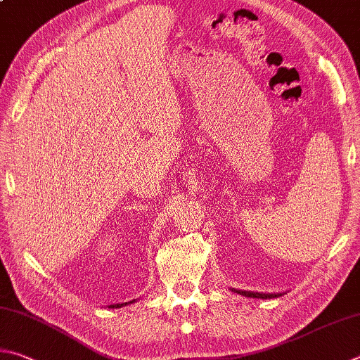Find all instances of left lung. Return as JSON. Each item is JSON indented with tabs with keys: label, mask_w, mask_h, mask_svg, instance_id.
Segmentation results:
<instances>
[{
	"label": "left lung",
	"mask_w": 360,
	"mask_h": 360,
	"mask_svg": "<svg viewBox=\"0 0 360 360\" xmlns=\"http://www.w3.org/2000/svg\"><path fill=\"white\" fill-rule=\"evenodd\" d=\"M231 291L240 294V296L245 297H252V299H274V297H280L285 292H257V291H244V290H234L230 288Z\"/></svg>",
	"instance_id": "left-lung-1"
}]
</instances>
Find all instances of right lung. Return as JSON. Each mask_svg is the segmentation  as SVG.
<instances>
[{
  "label": "right lung",
  "instance_id": "1",
  "mask_svg": "<svg viewBox=\"0 0 360 360\" xmlns=\"http://www.w3.org/2000/svg\"><path fill=\"white\" fill-rule=\"evenodd\" d=\"M134 302H136L135 299H134V300H130V302H122V304H113V305H108V309H121V307H126V305H129V304H134Z\"/></svg>",
  "mask_w": 360,
  "mask_h": 360
}]
</instances>
